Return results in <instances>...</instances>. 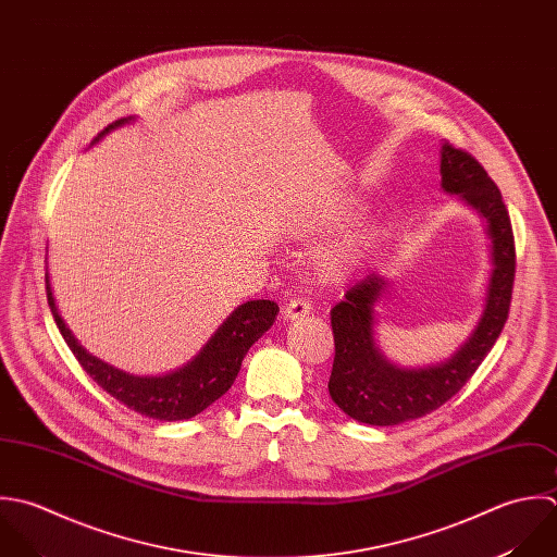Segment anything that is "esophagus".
<instances>
[{
	"mask_svg": "<svg viewBox=\"0 0 557 557\" xmlns=\"http://www.w3.org/2000/svg\"><path fill=\"white\" fill-rule=\"evenodd\" d=\"M311 313V302L309 300H305V298H294V300H289L287 305H285V309H283V318L285 320H302V318H307Z\"/></svg>",
	"mask_w": 557,
	"mask_h": 557,
	"instance_id": "1",
	"label": "esophagus"
}]
</instances>
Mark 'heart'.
Instances as JSON below:
<instances>
[{"mask_svg": "<svg viewBox=\"0 0 557 557\" xmlns=\"http://www.w3.org/2000/svg\"><path fill=\"white\" fill-rule=\"evenodd\" d=\"M355 211H357L355 202H350V200L337 202L331 209H326L324 213H320L318 218L305 222L302 233L313 235V233H320L326 228H335L342 222H346L350 215H355ZM368 250H370V233L368 231L350 233L337 242H331L329 246H324L318 252L315 270L326 281H342V278L350 276L361 265Z\"/></svg>", "mask_w": 557, "mask_h": 557, "instance_id": "1", "label": "heart"}]
</instances>
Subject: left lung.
<instances>
[{
	"mask_svg": "<svg viewBox=\"0 0 557 557\" xmlns=\"http://www.w3.org/2000/svg\"><path fill=\"white\" fill-rule=\"evenodd\" d=\"M441 186L449 194H460L486 218L493 272L484 313L471 339L449 361L423 370H401L386 363L373 344V305L386 283L368 274L352 285L346 300L331 311L335 361L329 391L346 414L370 425H397L441 408L482 366L508 320L517 250L499 187L469 151L456 149L449 140L441 147Z\"/></svg>",
	"mask_w": 557,
	"mask_h": 557,
	"instance_id": "obj_1",
	"label": "left lung"
}]
</instances>
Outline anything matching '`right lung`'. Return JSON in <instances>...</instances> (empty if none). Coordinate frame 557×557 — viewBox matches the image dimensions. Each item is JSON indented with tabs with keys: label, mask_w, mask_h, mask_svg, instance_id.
I'll return each mask as SVG.
<instances>
[{
	"label": "right lung",
	"mask_w": 557,
	"mask_h": 557,
	"mask_svg": "<svg viewBox=\"0 0 557 557\" xmlns=\"http://www.w3.org/2000/svg\"><path fill=\"white\" fill-rule=\"evenodd\" d=\"M129 119H121L108 125L95 143L106 136L110 129L127 123ZM47 302L51 315L55 320L58 331L62 333L66 346L73 357L106 393L125 404L127 408L160 421H182L202 412L218 397H222L237 371L250 346L274 324L278 305L272 300H250L239 305L226 322L215 331V335L207 342V346L189 361L186 368L166 373V375H129L125 371L114 370L112 366L90 357L64 326L58 309L53 305L51 287L47 281Z\"/></svg>",
	"instance_id": "add662e5"
}]
</instances>
